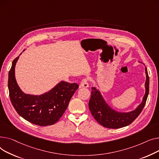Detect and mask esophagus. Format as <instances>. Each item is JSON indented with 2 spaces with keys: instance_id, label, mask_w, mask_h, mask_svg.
I'll return each instance as SVG.
<instances>
[{
  "instance_id": "esophagus-1",
  "label": "esophagus",
  "mask_w": 159,
  "mask_h": 159,
  "mask_svg": "<svg viewBox=\"0 0 159 159\" xmlns=\"http://www.w3.org/2000/svg\"><path fill=\"white\" fill-rule=\"evenodd\" d=\"M80 88H87L89 87V83H88V80L87 79H83L82 80V81H81L80 85Z\"/></svg>"
}]
</instances>
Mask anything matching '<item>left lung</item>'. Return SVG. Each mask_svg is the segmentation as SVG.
<instances>
[{
    "mask_svg": "<svg viewBox=\"0 0 159 159\" xmlns=\"http://www.w3.org/2000/svg\"><path fill=\"white\" fill-rule=\"evenodd\" d=\"M145 72L146 74V92L143 101L134 110L129 112H119L111 108L102 98L99 90L96 87H92L91 97L89 102V110L93 117L101 125L112 129L126 126L131 124L141 113L148 98L150 84L146 67H145Z\"/></svg>",
    "mask_w": 159,
    "mask_h": 159,
    "instance_id": "8db88e82",
    "label": "left lung"
}]
</instances>
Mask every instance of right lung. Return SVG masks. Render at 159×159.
Returning a JSON list of instances; mask_svg holds the SVG:
<instances>
[{
	"label": "right lung",
	"mask_w": 159,
	"mask_h": 159,
	"mask_svg": "<svg viewBox=\"0 0 159 159\" xmlns=\"http://www.w3.org/2000/svg\"><path fill=\"white\" fill-rule=\"evenodd\" d=\"M18 58L19 56L13 61L8 76L9 98L14 108L18 115L34 125L41 126L54 125L67 108L79 85L76 83L61 81L42 95L25 94L18 87L15 76V68Z\"/></svg>",
	"instance_id": "right-lung-1"
}]
</instances>
